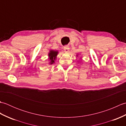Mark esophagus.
<instances>
[{
	"label": "esophagus",
	"instance_id": "34e87169",
	"mask_svg": "<svg viewBox=\"0 0 126 126\" xmlns=\"http://www.w3.org/2000/svg\"><path fill=\"white\" fill-rule=\"evenodd\" d=\"M64 50L66 52H68L69 50V47L68 46H65L64 47Z\"/></svg>",
	"mask_w": 126,
	"mask_h": 126
}]
</instances>
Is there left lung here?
Instances as JSON below:
<instances>
[{"mask_svg":"<svg viewBox=\"0 0 126 126\" xmlns=\"http://www.w3.org/2000/svg\"><path fill=\"white\" fill-rule=\"evenodd\" d=\"M76 56H77H77H78V54H77V55H76Z\"/></svg>","mask_w":126,"mask_h":126,"instance_id":"obj_1","label":"left lung"}]
</instances>
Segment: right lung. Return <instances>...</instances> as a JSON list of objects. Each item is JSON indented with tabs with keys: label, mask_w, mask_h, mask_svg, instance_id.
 <instances>
[{
	"label": "right lung",
	"mask_w": 126,
	"mask_h": 126,
	"mask_svg": "<svg viewBox=\"0 0 126 126\" xmlns=\"http://www.w3.org/2000/svg\"><path fill=\"white\" fill-rule=\"evenodd\" d=\"M58 53V51H55L53 50H50L49 52L48 53V56H49V64H52L55 63V61H56V58H57V56Z\"/></svg>",
	"instance_id": "1"
}]
</instances>
